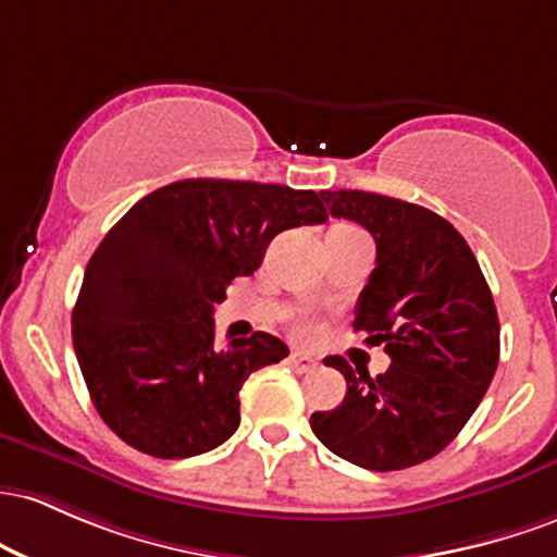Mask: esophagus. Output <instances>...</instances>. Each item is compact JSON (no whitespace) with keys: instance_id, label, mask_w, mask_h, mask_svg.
I'll use <instances>...</instances> for the list:
<instances>
[{"instance_id":"obj_1","label":"esophagus","mask_w":557,"mask_h":557,"mask_svg":"<svg viewBox=\"0 0 557 557\" xmlns=\"http://www.w3.org/2000/svg\"><path fill=\"white\" fill-rule=\"evenodd\" d=\"M289 366L295 368L297 373H310V371H315L318 362L312 360L310 355H305V352H292L289 355Z\"/></svg>"}]
</instances>
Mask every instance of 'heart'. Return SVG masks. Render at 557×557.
<instances>
[{
	"label": "heart",
	"mask_w": 557,
	"mask_h": 557,
	"mask_svg": "<svg viewBox=\"0 0 557 557\" xmlns=\"http://www.w3.org/2000/svg\"><path fill=\"white\" fill-rule=\"evenodd\" d=\"M334 231H358V228H349V226H336ZM302 334H310V329H302Z\"/></svg>",
	"instance_id": "b5f03b06"
}]
</instances>
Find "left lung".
Segmentation results:
<instances>
[{
    "label": "left lung",
    "instance_id": "obj_1",
    "mask_svg": "<svg viewBox=\"0 0 557 557\" xmlns=\"http://www.w3.org/2000/svg\"><path fill=\"white\" fill-rule=\"evenodd\" d=\"M334 218L360 223L376 242V268L360 292L355 331L392 358L376 379L339 355V408L310 429L331 453L368 471H403L442 453L490 389L499 321L490 284L453 223L421 205L373 191H321Z\"/></svg>",
    "mask_w": 557,
    "mask_h": 557
}]
</instances>
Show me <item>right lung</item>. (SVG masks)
Masks as SVG:
<instances>
[{
  "mask_svg": "<svg viewBox=\"0 0 557 557\" xmlns=\"http://www.w3.org/2000/svg\"><path fill=\"white\" fill-rule=\"evenodd\" d=\"M326 218L315 191L186 178L108 231L73 308V347L94 408L126 445L178 460L239 429L242 384L289 347L265 331L221 347L212 308L258 271L273 236Z\"/></svg>",
  "mask_w": 557,
  "mask_h": 557,
  "instance_id": "1",
  "label": "right lung"
}]
</instances>
